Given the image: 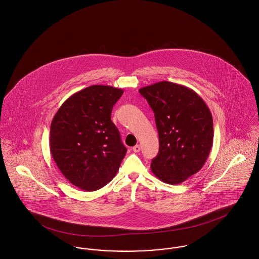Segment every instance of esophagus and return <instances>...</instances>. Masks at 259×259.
<instances>
[{"instance_id": "obj_1", "label": "esophagus", "mask_w": 259, "mask_h": 259, "mask_svg": "<svg viewBox=\"0 0 259 259\" xmlns=\"http://www.w3.org/2000/svg\"><path fill=\"white\" fill-rule=\"evenodd\" d=\"M140 150H141L140 145H136V146H134V147H133V151H134L135 153H138V152H140Z\"/></svg>"}]
</instances>
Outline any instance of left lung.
Wrapping results in <instances>:
<instances>
[{
  "instance_id": "1",
  "label": "left lung",
  "mask_w": 259,
  "mask_h": 259,
  "mask_svg": "<svg viewBox=\"0 0 259 259\" xmlns=\"http://www.w3.org/2000/svg\"><path fill=\"white\" fill-rule=\"evenodd\" d=\"M155 113L159 133L153 174L162 182L179 184L198 172L213 145V118L193 90L162 80L139 90Z\"/></svg>"
}]
</instances>
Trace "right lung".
I'll list each match as a JSON object with an SVG mask.
<instances>
[{
  "label": "right lung",
  "mask_w": 259,
  "mask_h": 259,
  "mask_svg": "<svg viewBox=\"0 0 259 259\" xmlns=\"http://www.w3.org/2000/svg\"><path fill=\"white\" fill-rule=\"evenodd\" d=\"M123 90L95 84L72 95L50 127V152L62 175L84 191L99 190L115 177L127 149L110 119Z\"/></svg>",
  "instance_id": "obj_1"
}]
</instances>
